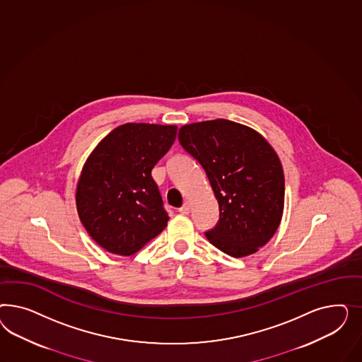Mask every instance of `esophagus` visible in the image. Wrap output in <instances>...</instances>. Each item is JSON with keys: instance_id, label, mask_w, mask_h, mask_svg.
I'll return each instance as SVG.
<instances>
[{"instance_id": "34e87169", "label": "esophagus", "mask_w": 362, "mask_h": 362, "mask_svg": "<svg viewBox=\"0 0 362 362\" xmlns=\"http://www.w3.org/2000/svg\"><path fill=\"white\" fill-rule=\"evenodd\" d=\"M189 211H191V206H189V203H187V202L179 209V212H180L182 215H188Z\"/></svg>"}]
</instances>
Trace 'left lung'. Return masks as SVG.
<instances>
[{
    "mask_svg": "<svg viewBox=\"0 0 362 362\" xmlns=\"http://www.w3.org/2000/svg\"><path fill=\"white\" fill-rule=\"evenodd\" d=\"M182 147L202 165L219 203V221L206 236L232 257L257 252L279 228L284 209L283 165L251 127L227 119L180 127Z\"/></svg>",
    "mask_w": 362,
    "mask_h": 362,
    "instance_id": "obj_1",
    "label": "left lung"
}]
</instances>
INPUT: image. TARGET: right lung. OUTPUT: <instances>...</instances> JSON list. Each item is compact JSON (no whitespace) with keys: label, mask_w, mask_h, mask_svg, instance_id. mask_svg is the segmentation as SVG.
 <instances>
[{"label":"right lung","mask_w":362,"mask_h":362,"mask_svg":"<svg viewBox=\"0 0 362 362\" xmlns=\"http://www.w3.org/2000/svg\"><path fill=\"white\" fill-rule=\"evenodd\" d=\"M176 132L171 124L126 123L90 153L78 180V215L106 251L129 256L165 230L170 218L151 170Z\"/></svg>","instance_id":"1"}]
</instances>
